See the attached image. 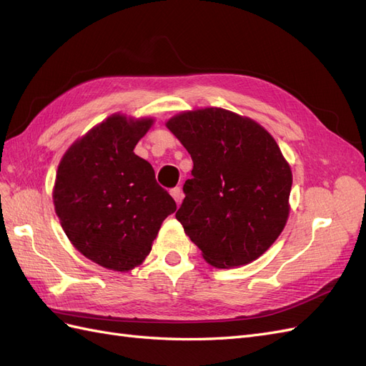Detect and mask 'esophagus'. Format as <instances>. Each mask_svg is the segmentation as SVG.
Instances as JSON below:
<instances>
[{
    "mask_svg": "<svg viewBox=\"0 0 366 366\" xmlns=\"http://www.w3.org/2000/svg\"><path fill=\"white\" fill-rule=\"evenodd\" d=\"M171 195H172L174 200L177 202V204H179V203L182 202V189H180V187H172V189H171Z\"/></svg>",
    "mask_w": 366,
    "mask_h": 366,
    "instance_id": "esophagus-1",
    "label": "esophagus"
}]
</instances>
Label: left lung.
Segmentation results:
<instances>
[{
    "label": "left lung",
    "mask_w": 366,
    "mask_h": 366,
    "mask_svg": "<svg viewBox=\"0 0 366 366\" xmlns=\"http://www.w3.org/2000/svg\"><path fill=\"white\" fill-rule=\"evenodd\" d=\"M166 127L194 162L175 214L186 235L218 269L259 258L290 212L292 169L278 143L254 120L223 108L184 112Z\"/></svg>",
    "instance_id": "obj_1"
}]
</instances>
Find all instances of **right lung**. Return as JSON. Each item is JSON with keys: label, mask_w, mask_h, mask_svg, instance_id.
<instances>
[{"label": "right lung", "mask_w": 366, "mask_h": 366, "mask_svg": "<svg viewBox=\"0 0 366 366\" xmlns=\"http://www.w3.org/2000/svg\"><path fill=\"white\" fill-rule=\"evenodd\" d=\"M152 122L109 116L76 140L58 166L53 203L65 235L84 257L114 272L143 262L177 209L152 166L134 154Z\"/></svg>", "instance_id": "right-lung-1"}]
</instances>
